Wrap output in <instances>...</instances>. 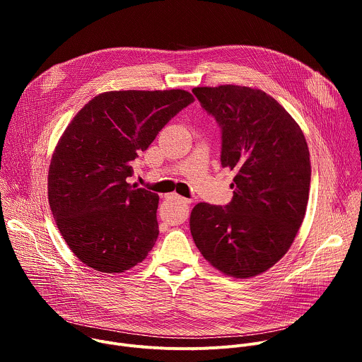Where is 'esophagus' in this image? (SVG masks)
Returning a JSON list of instances; mask_svg holds the SVG:
<instances>
[{
	"instance_id": "esophagus-1",
	"label": "esophagus",
	"mask_w": 362,
	"mask_h": 362,
	"mask_svg": "<svg viewBox=\"0 0 362 362\" xmlns=\"http://www.w3.org/2000/svg\"><path fill=\"white\" fill-rule=\"evenodd\" d=\"M168 197H170V199H173V200H177V202H180V203H183V204H189V203H190L189 199H186V197L177 194V193H169Z\"/></svg>"
}]
</instances>
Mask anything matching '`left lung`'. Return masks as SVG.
<instances>
[{"mask_svg": "<svg viewBox=\"0 0 362 362\" xmlns=\"http://www.w3.org/2000/svg\"><path fill=\"white\" fill-rule=\"evenodd\" d=\"M192 91L221 127L222 166L236 172L226 206L193 208V240L222 274L256 276L288 252L302 225L311 183L305 136L262 90L226 84Z\"/></svg>", "mask_w": 362, "mask_h": 362, "instance_id": "8db88e82", "label": "left lung"}]
</instances>
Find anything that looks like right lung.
I'll return each instance as SVG.
<instances>
[{
    "instance_id": "1",
    "label": "right lung",
    "mask_w": 362,
    "mask_h": 362,
    "mask_svg": "<svg viewBox=\"0 0 362 362\" xmlns=\"http://www.w3.org/2000/svg\"><path fill=\"white\" fill-rule=\"evenodd\" d=\"M193 101L185 90L101 93L64 130L49 163L48 203L84 265L124 272L156 243L159 196L126 179L139 153Z\"/></svg>"
}]
</instances>
